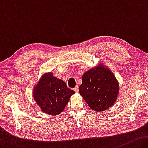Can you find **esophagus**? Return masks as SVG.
Wrapping results in <instances>:
<instances>
[{
    "instance_id": "1",
    "label": "esophagus",
    "mask_w": 148,
    "mask_h": 148,
    "mask_svg": "<svg viewBox=\"0 0 148 148\" xmlns=\"http://www.w3.org/2000/svg\"><path fill=\"white\" fill-rule=\"evenodd\" d=\"M74 90L76 93H78V91H79V88H78V86H76L75 88H74Z\"/></svg>"
}]
</instances>
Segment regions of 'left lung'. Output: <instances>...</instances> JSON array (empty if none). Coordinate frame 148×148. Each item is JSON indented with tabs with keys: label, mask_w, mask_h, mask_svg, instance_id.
I'll return each instance as SVG.
<instances>
[{
	"label": "left lung",
	"mask_w": 148,
	"mask_h": 148,
	"mask_svg": "<svg viewBox=\"0 0 148 148\" xmlns=\"http://www.w3.org/2000/svg\"><path fill=\"white\" fill-rule=\"evenodd\" d=\"M119 90L118 82L114 74L101 65L84 73L79 92L91 109L100 112L114 103Z\"/></svg>",
	"instance_id": "obj_1"
}]
</instances>
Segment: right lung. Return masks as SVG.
<instances>
[{"label": "right lung", "mask_w": 148, "mask_h": 148, "mask_svg": "<svg viewBox=\"0 0 148 148\" xmlns=\"http://www.w3.org/2000/svg\"><path fill=\"white\" fill-rule=\"evenodd\" d=\"M74 93L64 81L49 72L44 74L35 87L34 97L43 112L50 115H58L64 109Z\"/></svg>", "instance_id": "obj_1"}]
</instances>
